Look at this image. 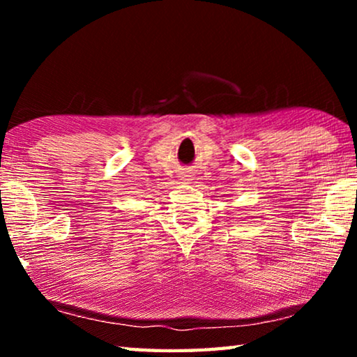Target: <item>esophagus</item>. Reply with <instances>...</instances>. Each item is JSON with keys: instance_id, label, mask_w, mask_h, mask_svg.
I'll return each instance as SVG.
<instances>
[{"instance_id": "1", "label": "esophagus", "mask_w": 357, "mask_h": 357, "mask_svg": "<svg viewBox=\"0 0 357 357\" xmlns=\"http://www.w3.org/2000/svg\"><path fill=\"white\" fill-rule=\"evenodd\" d=\"M187 178H190L189 174H187V173H183V176H181V179H184V181H189V179H187Z\"/></svg>"}]
</instances>
